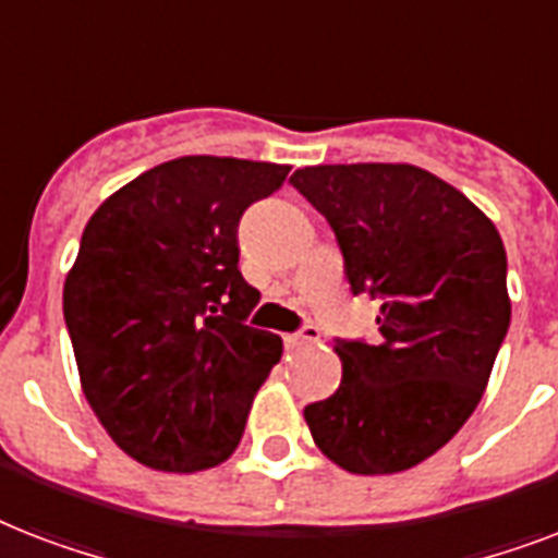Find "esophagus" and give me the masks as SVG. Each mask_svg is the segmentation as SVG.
<instances>
[{
    "mask_svg": "<svg viewBox=\"0 0 558 558\" xmlns=\"http://www.w3.org/2000/svg\"><path fill=\"white\" fill-rule=\"evenodd\" d=\"M318 341H322V332L315 330V327H304L301 332H292V336H287V348L292 350V353H298V350L313 348V344H318Z\"/></svg>",
    "mask_w": 558,
    "mask_h": 558,
    "instance_id": "esophagus-1",
    "label": "esophagus"
}]
</instances>
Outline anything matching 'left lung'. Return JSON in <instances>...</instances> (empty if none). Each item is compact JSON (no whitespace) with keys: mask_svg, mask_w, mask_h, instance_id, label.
Wrapping results in <instances>:
<instances>
[{"mask_svg":"<svg viewBox=\"0 0 558 558\" xmlns=\"http://www.w3.org/2000/svg\"><path fill=\"white\" fill-rule=\"evenodd\" d=\"M289 182L336 231L353 295L381 298V341H336L341 385L304 408L306 425L353 475L405 472L484 397L510 330L501 234L458 187L414 165H318Z\"/></svg>","mask_w":558,"mask_h":558,"instance_id":"8db88e82","label":"left lung"}]
</instances>
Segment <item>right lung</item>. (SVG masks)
I'll return each instance as SVG.
<instances>
[{
    "label": "right lung",
    "mask_w": 558,
    "mask_h": 558,
    "mask_svg": "<svg viewBox=\"0 0 558 558\" xmlns=\"http://www.w3.org/2000/svg\"><path fill=\"white\" fill-rule=\"evenodd\" d=\"M289 165L182 156L116 191L83 228L63 315L92 411L159 472L231 458L283 341L248 327L260 292L236 269L243 210Z\"/></svg>",
    "instance_id": "right-lung-1"
}]
</instances>
